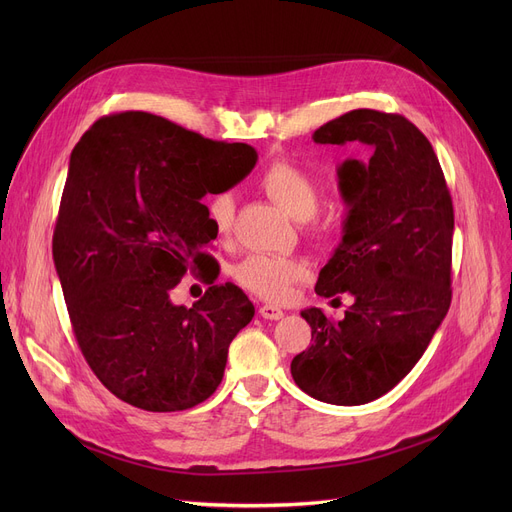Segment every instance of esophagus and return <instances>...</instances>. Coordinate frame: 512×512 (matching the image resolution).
Returning a JSON list of instances; mask_svg holds the SVG:
<instances>
[{"label": "esophagus", "instance_id": "1", "mask_svg": "<svg viewBox=\"0 0 512 512\" xmlns=\"http://www.w3.org/2000/svg\"><path fill=\"white\" fill-rule=\"evenodd\" d=\"M259 315H261L263 319L278 321V319H282V317H284V311H282L280 307H276V305H263V307L259 309Z\"/></svg>", "mask_w": 512, "mask_h": 512}]
</instances>
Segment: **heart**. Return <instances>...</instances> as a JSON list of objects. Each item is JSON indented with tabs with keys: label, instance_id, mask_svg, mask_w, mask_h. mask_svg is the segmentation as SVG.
<instances>
[{
	"label": "heart",
	"instance_id": "heart-1",
	"mask_svg": "<svg viewBox=\"0 0 512 512\" xmlns=\"http://www.w3.org/2000/svg\"><path fill=\"white\" fill-rule=\"evenodd\" d=\"M259 184L265 195L276 205H280L294 220H309L317 209L319 186L315 178L299 166L290 164V161H276V164H272L263 172ZM207 211L215 234L220 238H226L234 222V197L230 193L215 195L209 201ZM315 228L324 226L317 222ZM307 274L309 270L301 259L267 253L249 255L247 259H242L234 270V278L242 286L267 301L290 299L294 286L305 280Z\"/></svg>",
	"mask_w": 512,
	"mask_h": 512
}]
</instances>
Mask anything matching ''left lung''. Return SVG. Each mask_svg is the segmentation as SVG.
<instances>
[{
	"label": "left lung",
	"instance_id": "left-lung-1",
	"mask_svg": "<svg viewBox=\"0 0 512 512\" xmlns=\"http://www.w3.org/2000/svg\"><path fill=\"white\" fill-rule=\"evenodd\" d=\"M313 141H359L373 153L338 166L342 240L315 284L319 297L348 292L355 303L340 321L301 311L313 344L290 373L309 396L357 407L405 378L448 313L454 211L432 143L405 116L353 110Z\"/></svg>",
	"mask_w": 512,
	"mask_h": 512
}]
</instances>
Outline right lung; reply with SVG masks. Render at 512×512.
Returning a JSON list of instances; mask_svg holds the SVG:
<instances>
[{
  "mask_svg": "<svg viewBox=\"0 0 512 512\" xmlns=\"http://www.w3.org/2000/svg\"><path fill=\"white\" fill-rule=\"evenodd\" d=\"M255 164L251 145L147 112L105 116L72 149L53 263L80 351L128 405L184 411L220 386L228 346L255 307L238 286L213 282L218 263L203 249L218 234L201 199ZM197 269L212 282L206 297L174 306L169 292Z\"/></svg>",
  "mask_w": 512,
  "mask_h": 512,
  "instance_id": "obj_1",
  "label": "right lung"
}]
</instances>
